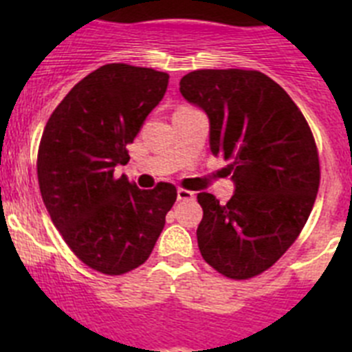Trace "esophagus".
<instances>
[{"label":"esophagus","instance_id":"obj_1","mask_svg":"<svg viewBox=\"0 0 352 352\" xmlns=\"http://www.w3.org/2000/svg\"><path fill=\"white\" fill-rule=\"evenodd\" d=\"M195 197L194 192L185 190V188H178V201H192Z\"/></svg>","mask_w":352,"mask_h":352}]
</instances>
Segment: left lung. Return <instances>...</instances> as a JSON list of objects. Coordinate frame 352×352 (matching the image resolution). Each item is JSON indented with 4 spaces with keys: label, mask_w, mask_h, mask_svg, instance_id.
Listing matches in <instances>:
<instances>
[{
    "label": "left lung",
    "mask_w": 352,
    "mask_h": 352,
    "mask_svg": "<svg viewBox=\"0 0 352 352\" xmlns=\"http://www.w3.org/2000/svg\"><path fill=\"white\" fill-rule=\"evenodd\" d=\"M179 93L210 120V149L231 160L226 204L201 192V256L245 280L266 272L303 229L319 190V157L309 123L273 79L257 70H195Z\"/></svg>",
    "instance_id": "left-lung-1"
}]
</instances>
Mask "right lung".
Here are the masks:
<instances>
[{"mask_svg": "<svg viewBox=\"0 0 352 352\" xmlns=\"http://www.w3.org/2000/svg\"><path fill=\"white\" fill-rule=\"evenodd\" d=\"M167 84L166 72L104 65L68 91L43 130L36 164L43 204L72 252L105 275L148 259L178 195L170 183L141 190L114 174Z\"/></svg>", "mask_w": 352, "mask_h": 352, "instance_id": "add662e5", "label": "right lung"}]
</instances>
